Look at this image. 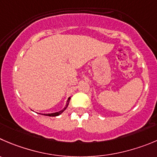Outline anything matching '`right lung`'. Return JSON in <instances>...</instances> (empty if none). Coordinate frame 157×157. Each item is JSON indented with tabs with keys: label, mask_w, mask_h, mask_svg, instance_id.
Here are the masks:
<instances>
[{
	"label": "right lung",
	"mask_w": 157,
	"mask_h": 157,
	"mask_svg": "<svg viewBox=\"0 0 157 157\" xmlns=\"http://www.w3.org/2000/svg\"><path fill=\"white\" fill-rule=\"evenodd\" d=\"M69 100H70V98H68V101H67V104H66V106L65 107V108L63 109L62 110H61V111L58 112V113H50V114H44L45 115V116H59L60 114H62V113H63L64 111H65V109H66V108L68 107V102H69Z\"/></svg>",
	"instance_id": "1"
}]
</instances>
